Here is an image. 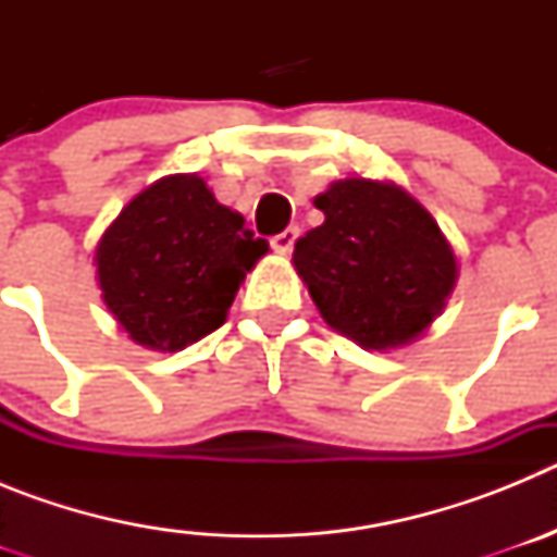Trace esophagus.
Here are the masks:
<instances>
[{"mask_svg": "<svg viewBox=\"0 0 557 557\" xmlns=\"http://www.w3.org/2000/svg\"><path fill=\"white\" fill-rule=\"evenodd\" d=\"M298 234H301V231L295 228V225H289V228H284L282 234L278 236H273V248L278 250V253H289V250H293V245H295V239H298Z\"/></svg>", "mask_w": 557, "mask_h": 557, "instance_id": "esophagus-1", "label": "esophagus"}]
</instances>
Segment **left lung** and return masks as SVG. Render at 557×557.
Listing matches in <instances>:
<instances>
[{"label":"left lung","instance_id":"1","mask_svg":"<svg viewBox=\"0 0 557 557\" xmlns=\"http://www.w3.org/2000/svg\"><path fill=\"white\" fill-rule=\"evenodd\" d=\"M323 223L295 243L293 264L323 321L366 351H391L432 326L457 284L441 225L393 181H334L314 198Z\"/></svg>","mask_w":557,"mask_h":557}]
</instances>
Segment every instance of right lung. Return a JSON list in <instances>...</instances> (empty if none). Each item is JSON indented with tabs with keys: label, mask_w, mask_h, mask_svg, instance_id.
<instances>
[{
	"label": "right lung",
	"mask_w": 557,
	"mask_h": 557,
	"mask_svg": "<svg viewBox=\"0 0 557 557\" xmlns=\"http://www.w3.org/2000/svg\"><path fill=\"white\" fill-rule=\"evenodd\" d=\"M268 253L239 211L198 172L141 189L100 236L97 284L113 321L152 351H181L220 329L245 273Z\"/></svg>",
	"instance_id": "right-lung-1"
}]
</instances>
